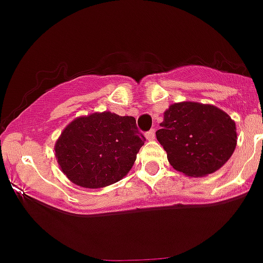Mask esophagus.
<instances>
[{
	"instance_id": "1",
	"label": "esophagus",
	"mask_w": 263,
	"mask_h": 263,
	"mask_svg": "<svg viewBox=\"0 0 263 263\" xmlns=\"http://www.w3.org/2000/svg\"><path fill=\"white\" fill-rule=\"evenodd\" d=\"M155 136H156V132H155V129H151V131H148L147 134H145V138H147L148 140H155Z\"/></svg>"
}]
</instances>
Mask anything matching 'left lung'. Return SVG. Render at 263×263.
<instances>
[{"instance_id":"8db88e82","label":"left lung","mask_w":263,"mask_h":263,"mask_svg":"<svg viewBox=\"0 0 263 263\" xmlns=\"http://www.w3.org/2000/svg\"><path fill=\"white\" fill-rule=\"evenodd\" d=\"M156 138L176 171L202 177L230 159L237 145V128L234 120L218 107L180 102L164 112Z\"/></svg>"}]
</instances>
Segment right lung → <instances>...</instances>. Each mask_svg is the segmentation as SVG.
Wrapping results in <instances>:
<instances>
[{
  "label": "right lung",
  "instance_id": "right-lung-1",
  "mask_svg": "<svg viewBox=\"0 0 263 263\" xmlns=\"http://www.w3.org/2000/svg\"><path fill=\"white\" fill-rule=\"evenodd\" d=\"M144 141L134 116L104 111L68 123L54 151L59 168L70 181L98 189L118 182L131 171Z\"/></svg>",
  "mask_w": 263,
  "mask_h": 263
}]
</instances>
